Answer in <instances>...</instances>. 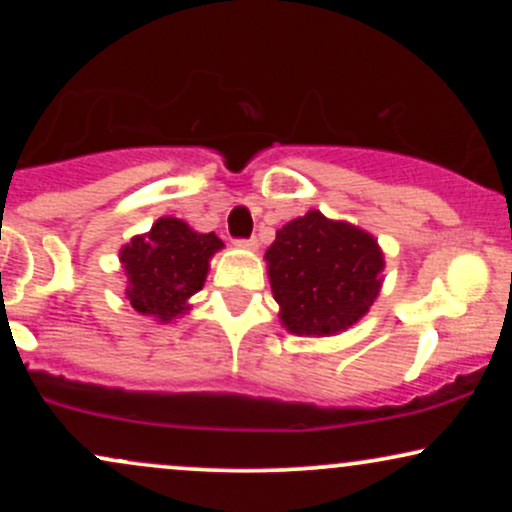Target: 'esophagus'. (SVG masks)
Wrapping results in <instances>:
<instances>
[{
    "label": "esophagus",
    "mask_w": 512,
    "mask_h": 512,
    "mask_svg": "<svg viewBox=\"0 0 512 512\" xmlns=\"http://www.w3.org/2000/svg\"><path fill=\"white\" fill-rule=\"evenodd\" d=\"M238 245H240V248H245V250H257V245H260V243H257L255 236H250V238H240Z\"/></svg>",
    "instance_id": "1"
}]
</instances>
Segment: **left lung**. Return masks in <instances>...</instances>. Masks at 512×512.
Returning <instances> with one entry per match:
<instances>
[{"label":"left lung","instance_id":"1","mask_svg":"<svg viewBox=\"0 0 512 512\" xmlns=\"http://www.w3.org/2000/svg\"><path fill=\"white\" fill-rule=\"evenodd\" d=\"M281 320L296 334L327 337L354 325L378 296L383 252L373 236L320 211L276 231L267 250Z\"/></svg>","mask_w":512,"mask_h":512}]
</instances>
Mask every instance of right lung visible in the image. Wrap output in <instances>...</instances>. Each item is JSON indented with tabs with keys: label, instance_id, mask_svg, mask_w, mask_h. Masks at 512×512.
I'll list each match as a JSON object with an SVG mask.
<instances>
[{
	"label": "right lung",
	"instance_id": "add662e5",
	"mask_svg": "<svg viewBox=\"0 0 512 512\" xmlns=\"http://www.w3.org/2000/svg\"><path fill=\"white\" fill-rule=\"evenodd\" d=\"M214 233H195L178 219H158L146 236L125 245L120 260L129 279L127 298L142 315L168 322L204 286L209 257L221 248Z\"/></svg>",
	"mask_w": 512,
	"mask_h": 512
}]
</instances>
